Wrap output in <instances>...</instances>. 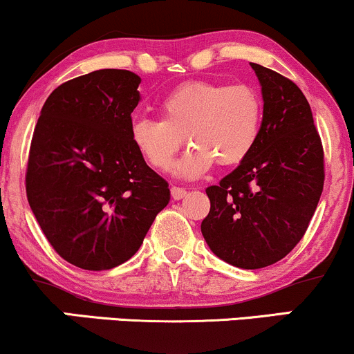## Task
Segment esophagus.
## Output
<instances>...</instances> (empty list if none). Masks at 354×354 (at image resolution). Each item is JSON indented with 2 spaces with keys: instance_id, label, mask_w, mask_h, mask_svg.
I'll return each instance as SVG.
<instances>
[{
  "instance_id": "esophagus-1",
  "label": "esophagus",
  "mask_w": 354,
  "mask_h": 354,
  "mask_svg": "<svg viewBox=\"0 0 354 354\" xmlns=\"http://www.w3.org/2000/svg\"><path fill=\"white\" fill-rule=\"evenodd\" d=\"M186 194H188V191H186L185 188H180V186H173V188H171L173 200H183Z\"/></svg>"
}]
</instances>
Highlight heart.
I'll return each mask as SVG.
<instances>
[{
    "instance_id": "1",
    "label": "heart",
    "mask_w": 354,
    "mask_h": 354,
    "mask_svg": "<svg viewBox=\"0 0 354 354\" xmlns=\"http://www.w3.org/2000/svg\"><path fill=\"white\" fill-rule=\"evenodd\" d=\"M161 120L141 118L131 140L149 168L165 171L183 138L191 145L176 173L196 178L213 166H236L250 156L261 135L263 100L246 83L189 81L174 88L160 104Z\"/></svg>"
}]
</instances>
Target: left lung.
Masks as SVG:
<instances>
[{
	"instance_id": "obj_1",
	"label": "left lung",
	"mask_w": 354,
	"mask_h": 354,
	"mask_svg": "<svg viewBox=\"0 0 354 354\" xmlns=\"http://www.w3.org/2000/svg\"><path fill=\"white\" fill-rule=\"evenodd\" d=\"M263 93L261 135L250 156L206 188L201 233L218 258L243 270L283 259L304 236L324 185L323 145L306 96L291 80L251 63Z\"/></svg>"
}]
</instances>
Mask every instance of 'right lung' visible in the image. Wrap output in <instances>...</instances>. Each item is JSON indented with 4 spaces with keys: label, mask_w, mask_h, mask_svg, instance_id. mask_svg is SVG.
Wrapping results in <instances>:
<instances>
[{
    "label": "right lung",
    "mask_w": 354,
    "mask_h": 354,
    "mask_svg": "<svg viewBox=\"0 0 354 354\" xmlns=\"http://www.w3.org/2000/svg\"><path fill=\"white\" fill-rule=\"evenodd\" d=\"M140 83L128 70L78 76L48 96L35 126L28 203L53 250L81 270L128 261L169 201L131 140Z\"/></svg>",
    "instance_id": "add662e5"
}]
</instances>
